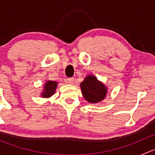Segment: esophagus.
<instances>
[{
	"label": "esophagus",
	"mask_w": 155,
	"mask_h": 155,
	"mask_svg": "<svg viewBox=\"0 0 155 155\" xmlns=\"http://www.w3.org/2000/svg\"><path fill=\"white\" fill-rule=\"evenodd\" d=\"M67 80H68V82L69 84H70V85H73L74 84V79L73 78H68Z\"/></svg>",
	"instance_id": "1"
}]
</instances>
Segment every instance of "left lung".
<instances>
[{
	"mask_svg": "<svg viewBox=\"0 0 155 155\" xmlns=\"http://www.w3.org/2000/svg\"><path fill=\"white\" fill-rule=\"evenodd\" d=\"M80 87L84 98L91 104L101 102L107 96V87L93 75L87 76L81 82Z\"/></svg>",
	"mask_w": 155,
	"mask_h": 155,
	"instance_id": "obj_1",
	"label": "left lung"
}]
</instances>
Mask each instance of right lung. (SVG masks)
<instances>
[{
  "mask_svg": "<svg viewBox=\"0 0 155 155\" xmlns=\"http://www.w3.org/2000/svg\"><path fill=\"white\" fill-rule=\"evenodd\" d=\"M58 82H54V81H47L45 83L44 87H43V91L41 94L42 97H50L52 96L54 94L57 87Z\"/></svg>",
  "mask_w": 155,
  "mask_h": 155,
  "instance_id": "obj_1",
  "label": "right lung"
}]
</instances>
